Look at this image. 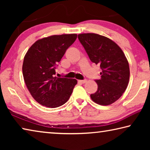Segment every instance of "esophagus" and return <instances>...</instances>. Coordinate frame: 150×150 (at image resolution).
<instances>
[{"label":"esophagus","instance_id":"34e87169","mask_svg":"<svg viewBox=\"0 0 150 150\" xmlns=\"http://www.w3.org/2000/svg\"><path fill=\"white\" fill-rule=\"evenodd\" d=\"M78 82L80 83H82V84H83V83H85L86 82H87V80H86V79H84V80H79Z\"/></svg>","mask_w":150,"mask_h":150}]
</instances>
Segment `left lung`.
I'll list each match as a JSON object with an SVG mask.
<instances>
[{"instance_id":"obj_1","label":"left lung","mask_w":150,"mask_h":150,"mask_svg":"<svg viewBox=\"0 0 150 150\" xmlns=\"http://www.w3.org/2000/svg\"><path fill=\"white\" fill-rule=\"evenodd\" d=\"M90 60L100 65V79L91 98L98 105L107 106L122 95L128 85L130 68L122 50L112 40L103 35L87 33L78 35Z\"/></svg>"}]
</instances>
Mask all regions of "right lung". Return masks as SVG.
<instances>
[{"label":"right lung","mask_w":150,"mask_h":150,"mask_svg":"<svg viewBox=\"0 0 150 150\" xmlns=\"http://www.w3.org/2000/svg\"><path fill=\"white\" fill-rule=\"evenodd\" d=\"M77 35H54L35 42L24 58L22 73L28 89L40 105L57 108L67 102L77 81L55 77V69Z\"/></svg>","instance_id":"obj_1"}]
</instances>
